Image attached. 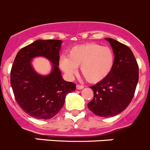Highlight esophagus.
Listing matches in <instances>:
<instances>
[{
  "label": "esophagus",
  "mask_w": 150,
  "mask_h": 150,
  "mask_svg": "<svg viewBox=\"0 0 150 150\" xmlns=\"http://www.w3.org/2000/svg\"><path fill=\"white\" fill-rule=\"evenodd\" d=\"M76 89H78V90H81L84 88V86H82V85H76Z\"/></svg>",
  "instance_id": "obj_1"
}]
</instances>
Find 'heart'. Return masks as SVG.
I'll use <instances>...</instances> for the list:
<instances>
[{
    "label": "heart",
    "mask_w": 150,
    "mask_h": 150,
    "mask_svg": "<svg viewBox=\"0 0 150 150\" xmlns=\"http://www.w3.org/2000/svg\"><path fill=\"white\" fill-rule=\"evenodd\" d=\"M114 62V52L110 47L89 43L74 46L68 56L62 55L59 67L69 77H72L80 66V71L87 81L97 83L110 74Z\"/></svg>",
    "instance_id": "b5f03b06"
}]
</instances>
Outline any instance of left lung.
<instances>
[{
  "mask_svg": "<svg viewBox=\"0 0 150 150\" xmlns=\"http://www.w3.org/2000/svg\"><path fill=\"white\" fill-rule=\"evenodd\" d=\"M115 55L114 66L102 81L91 86L94 98L88 109L101 117H112L124 111L132 101L139 79L138 65L128 46L112 38H105Z\"/></svg>",
  "mask_w": 150,
  "mask_h": 150,
  "instance_id": "left-lung-1",
  "label": "left lung"
}]
</instances>
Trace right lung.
I'll use <instances>...</instances> for the list:
<instances>
[{"label":"right lung","mask_w":150,"mask_h":150,"mask_svg":"<svg viewBox=\"0 0 150 150\" xmlns=\"http://www.w3.org/2000/svg\"><path fill=\"white\" fill-rule=\"evenodd\" d=\"M62 40H38L17 53L12 66L10 84L19 107L38 120H50L60 111L67 95L76 85L65 81L59 69ZM43 57L51 62V71L40 74L32 65L33 59Z\"/></svg>","instance_id":"obj_1"}]
</instances>
